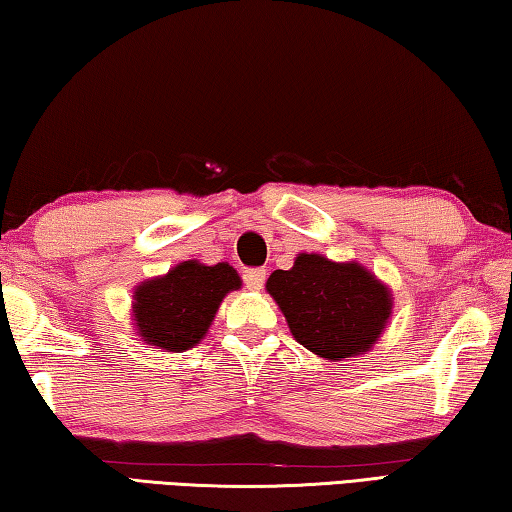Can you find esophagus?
I'll use <instances>...</instances> for the list:
<instances>
[{"label": "esophagus", "mask_w": 512, "mask_h": 512, "mask_svg": "<svg viewBox=\"0 0 512 512\" xmlns=\"http://www.w3.org/2000/svg\"><path fill=\"white\" fill-rule=\"evenodd\" d=\"M263 283H265V270H247L245 272V286L249 290L258 292L263 288Z\"/></svg>", "instance_id": "34e87169"}]
</instances>
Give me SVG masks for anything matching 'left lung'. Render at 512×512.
Returning <instances> with one entry per match:
<instances>
[{
    "label": "left lung",
    "instance_id": "left-lung-1",
    "mask_svg": "<svg viewBox=\"0 0 512 512\" xmlns=\"http://www.w3.org/2000/svg\"><path fill=\"white\" fill-rule=\"evenodd\" d=\"M265 290L299 345L329 363L367 354L392 317L390 288L356 261L304 251L290 270H274Z\"/></svg>",
    "mask_w": 512,
    "mask_h": 512
}]
</instances>
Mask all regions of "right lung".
I'll return each instance as SVG.
<instances>
[{
    "instance_id": "obj_1",
    "label": "right lung",
    "mask_w": 512,
    "mask_h": 512,
    "mask_svg": "<svg viewBox=\"0 0 512 512\" xmlns=\"http://www.w3.org/2000/svg\"><path fill=\"white\" fill-rule=\"evenodd\" d=\"M240 286V274L229 263L183 261L163 276L138 283L131 304L133 329L145 345L181 354L204 340L222 299Z\"/></svg>"
}]
</instances>
